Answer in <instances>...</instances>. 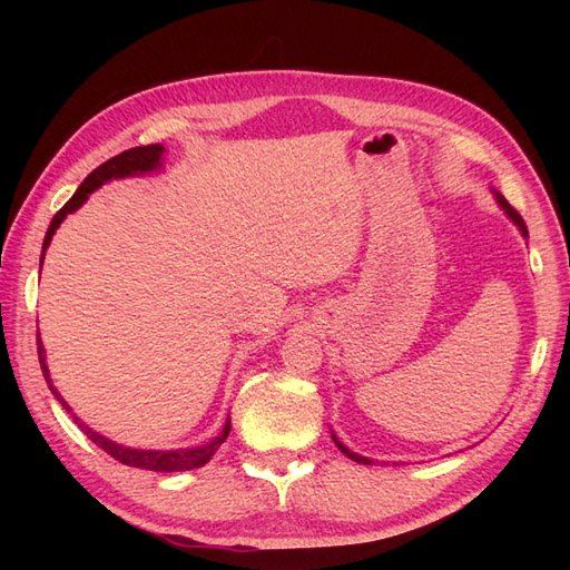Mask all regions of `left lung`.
<instances>
[{"mask_svg": "<svg viewBox=\"0 0 570 570\" xmlns=\"http://www.w3.org/2000/svg\"><path fill=\"white\" fill-rule=\"evenodd\" d=\"M498 200H500V205H502V208H504V213L512 217V220L519 225V229H522V235H524V237H529V233H527V225H524V220H522V215H519V213L512 208V205L507 203V200L500 196V193H498ZM333 441H335V445L341 448V451H343V453H345L350 460H355V463H362V465H372V460H370V458H362V455H357V453H353V451H347V448H345L341 441H337L335 435H333Z\"/></svg>", "mask_w": 570, "mask_h": 570, "instance_id": "obj_1", "label": "left lung"}]
</instances>
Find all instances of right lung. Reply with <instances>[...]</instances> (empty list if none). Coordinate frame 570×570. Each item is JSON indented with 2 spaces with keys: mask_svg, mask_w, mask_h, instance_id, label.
<instances>
[{
  "mask_svg": "<svg viewBox=\"0 0 570 570\" xmlns=\"http://www.w3.org/2000/svg\"><path fill=\"white\" fill-rule=\"evenodd\" d=\"M161 154H164V147L161 144H149V147H135V149H127L122 154L112 156V159H107L105 164H100L95 171L82 180L80 188L72 193V198L60 208L56 215L51 225H48L46 229V237H43V254L48 249V245H51L53 239V233L58 229V225L66 220V215L78 210L80 205L88 200V196L92 190H98L105 180L110 178H125V176H135V174H147L151 171V168L159 166L161 161ZM43 254H41V262H43ZM36 345H39V362H41V372L46 377V384L48 390L53 392V396L60 402V406H63L68 414L72 416V421L78 423V429L88 435V439L102 448V451L107 455H112L115 460H119V463H125L129 468H141V470H154V472H180V470H193V468H203L208 460L215 455L217 448L223 445V441L227 439L229 433V421L225 423L223 433L217 435L215 441H210L208 445H200V448H186V451H137V448H125V445H117L115 441H107L105 435L95 433L92 429L85 426V423L72 414V409L63 402V396L58 394V390L53 386L51 377H48V367H46V353H43V345H41V337H36Z\"/></svg>",
  "mask_w": 570,
  "mask_h": 570,
  "instance_id": "right-lung-1",
  "label": "right lung"
}]
</instances>
